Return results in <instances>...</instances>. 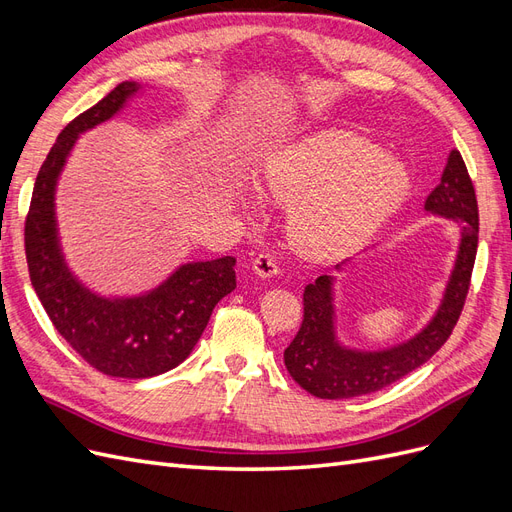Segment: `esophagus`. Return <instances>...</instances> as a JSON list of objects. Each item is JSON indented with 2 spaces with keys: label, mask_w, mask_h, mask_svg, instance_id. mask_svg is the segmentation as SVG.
Wrapping results in <instances>:
<instances>
[{
  "label": "esophagus",
  "mask_w": 512,
  "mask_h": 512,
  "mask_svg": "<svg viewBox=\"0 0 512 512\" xmlns=\"http://www.w3.org/2000/svg\"><path fill=\"white\" fill-rule=\"evenodd\" d=\"M252 271L260 277V280H271V277L280 273V269H277V262L271 254H258L256 260L252 262Z\"/></svg>",
  "instance_id": "esophagus-1"
}]
</instances>
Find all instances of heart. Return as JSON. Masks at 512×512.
Listing matches in <instances>:
<instances>
[{
    "label": "heart",
    "mask_w": 512,
    "mask_h": 512,
    "mask_svg": "<svg viewBox=\"0 0 512 512\" xmlns=\"http://www.w3.org/2000/svg\"><path fill=\"white\" fill-rule=\"evenodd\" d=\"M258 190L290 209L294 250L314 260L350 254L406 203L410 168L348 130H320L273 151ZM239 200L250 205L252 196Z\"/></svg>",
    "instance_id": "b5f03b06"
}]
</instances>
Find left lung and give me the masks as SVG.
Listing matches in <instances>:
<instances>
[{
  "label": "left lung",
  "mask_w": 512,
  "mask_h": 512,
  "mask_svg": "<svg viewBox=\"0 0 512 512\" xmlns=\"http://www.w3.org/2000/svg\"><path fill=\"white\" fill-rule=\"evenodd\" d=\"M425 211L459 228L455 265L436 314L410 339L391 348H350L337 337L335 275H320L303 292V324L284 350L292 380L320 399H350L384 389L427 363L451 337L470 288L478 247V205L474 185L461 153H448L444 173L427 200ZM348 262L337 265L342 271Z\"/></svg>",
  "instance_id": "obj_1"
}]
</instances>
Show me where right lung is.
Masks as SVG:
<instances>
[{
  "mask_svg": "<svg viewBox=\"0 0 512 512\" xmlns=\"http://www.w3.org/2000/svg\"><path fill=\"white\" fill-rule=\"evenodd\" d=\"M138 94L141 83L123 81L61 130L36 177L25 222L29 277L44 312L91 367L115 378H151L183 363L213 307L237 288L232 256L183 262L156 288L128 297L91 290L70 269L55 211L59 177L79 136L119 115Z\"/></svg>",
  "mask_w": 512,
  "mask_h": 512,
  "instance_id": "1",
  "label": "right lung"
}]
</instances>
